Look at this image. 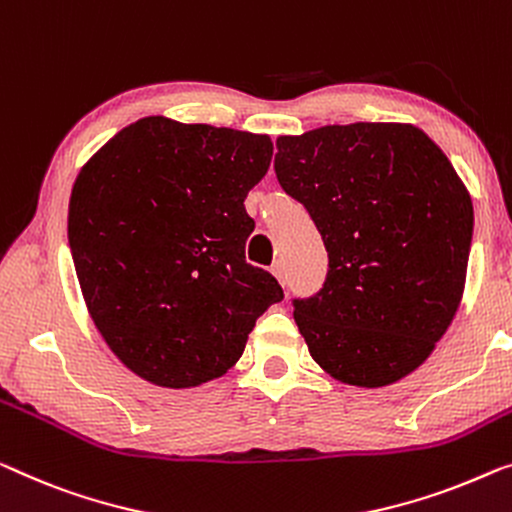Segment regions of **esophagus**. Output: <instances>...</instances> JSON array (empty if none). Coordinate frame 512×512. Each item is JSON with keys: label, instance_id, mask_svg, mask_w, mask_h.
Masks as SVG:
<instances>
[{"label": "esophagus", "instance_id": "obj_1", "mask_svg": "<svg viewBox=\"0 0 512 512\" xmlns=\"http://www.w3.org/2000/svg\"><path fill=\"white\" fill-rule=\"evenodd\" d=\"M271 273H273V276L278 278V282H280L282 287L287 285V273H285V264H282L280 259H278V262H273V266H271Z\"/></svg>", "mask_w": 512, "mask_h": 512}]
</instances>
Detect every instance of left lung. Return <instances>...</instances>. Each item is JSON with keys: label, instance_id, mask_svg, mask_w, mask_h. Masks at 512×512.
<instances>
[{"label": "left lung", "instance_id": "8db88e82", "mask_svg": "<svg viewBox=\"0 0 512 512\" xmlns=\"http://www.w3.org/2000/svg\"><path fill=\"white\" fill-rule=\"evenodd\" d=\"M276 147L282 190L329 250L322 292L294 299L310 356L342 384H395L460 308L474 234L467 186L414 124L322 126Z\"/></svg>", "mask_w": 512, "mask_h": 512}]
</instances>
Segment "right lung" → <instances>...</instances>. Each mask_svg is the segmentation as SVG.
I'll return each instance as SVG.
<instances>
[{"label": "right lung", "mask_w": 512, "mask_h": 512, "mask_svg": "<svg viewBox=\"0 0 512 512\" xmlns=\"http://www.w3.org/2000/svg\"><path fill=\"white\" fill-rule=\"evenodd\" d=\"M273 142L144 117L91 156L73 183L68 243L98 333L137 377L193 388L223 377L282 287L246 262L243 200Z\"/></svg>", "instance_id": "1"}]
</instances>
